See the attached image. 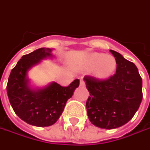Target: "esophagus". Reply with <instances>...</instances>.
Segmentation results:
<instances>
[{"label": "esophagus", "instance_id": "obj_1", "mask_svg": "<svg viewBox=\"0 0 150 150\" xmlns=\"http://www.w3.org/2000/svg\"><path fill=\"white\" fill-rule=\"evenodd\" d=\"M80 86H81V87H84V86H85V82H84L83 79L80 80Z\"/></svg>", "mask_w": 150, "mask_h": 150}]
</instances>
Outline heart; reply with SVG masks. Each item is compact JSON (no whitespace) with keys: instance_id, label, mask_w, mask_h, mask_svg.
<instances>
[{"instance_id":"1","label":"heart","mask_w":150,"mask_h":150,"mask_svg":"<svg viewBox=\"0 0 150 150\" xmlns=\"http://www.w3.org/2000/svg\"><path fill=\"white\" fill-rule=\"evenodd\" d=\"M116 65V61L112 56L93 52L87 57L83 67L90 68L95 66L93 69V75L96 78L104 79L110 77L114 72Z\"/></svg>"}]
</instances>
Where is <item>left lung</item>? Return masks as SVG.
Masks as SVG:
<instances>
[{"instance_id":"8db88e82","label":"left lung","mask_w":150,"mask_h":150,"mask_svg":"<svg viewBox=\"0 0 150 150\" xmlns=\"http://www.w3.org/2000/svg\"><path fill=\"white\" fill-rule=\"evenodd\" d=\"M113 55L116 73L106 80L86 76L83 80L90 93L86 108L90 122L96 127L112 129L132 119L143 98L142 78L137 67L120 53Z\"/></svg>"}]
</instances>
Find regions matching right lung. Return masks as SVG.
<instances>
[{"label": "right lung", "mask_w": 150, "mask_h": 150, "mask_svg": "<svg viewBox=\"0 0 150 150\" xmlns=\"http://www.w3.org/2000/svg\"><path fill=\"white\" fill-rule=\"evenodd\" d=\"M52 48H39L24 55L9 76L6 91L16 114L27 124L47 127L54 124L63 112L67 101L79 86L75 79L67 87L52 82L46 87L32 88L28 72L42 60L52 57Z\"/></svg>", "instance_id": "1"}]
</instances>
